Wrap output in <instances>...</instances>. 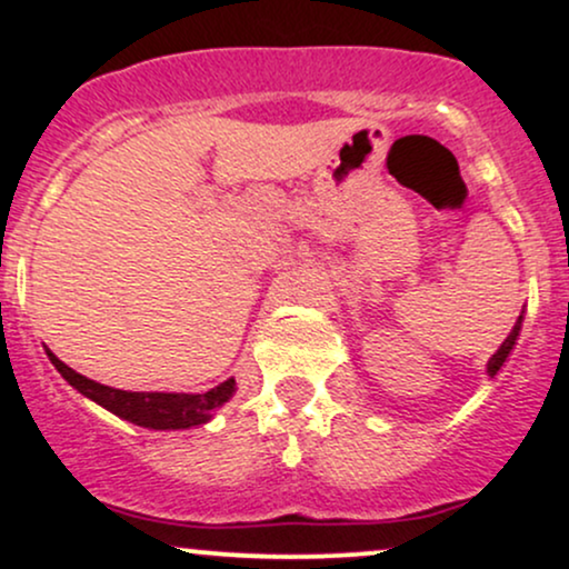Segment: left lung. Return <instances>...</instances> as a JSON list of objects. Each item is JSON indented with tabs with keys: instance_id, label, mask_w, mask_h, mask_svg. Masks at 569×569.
I'll list each match as a JSON object with an SVG mask.
<instances>
[{
	"instance_id": "obj_1",
	"label": "left lung",
	"mask_w": 569,
	"mask_h": 569,
	"mask_svg": "<svg viewBox=\"0 0 569 569\" xmlns=\"http://www.w3.org/2000/svg\"><path fill=\"white\" fill-rule=\"evenodd\" d=\"M519 331H521V316H519V321L513 323V329H511V335L506 337V342L500 345L498 348V352H495L492 358H489V363H487V375L489 377H495L500 371V367L502 363H506V358L511 356V350H513V345H516V339H519Z\"/></svg>"
}]
</instances>
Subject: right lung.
<instances>
[{
  "mask_svg": "<svg viewBox=\"0 0 569 569\" xmlns=\"http://www.w3.org/2000/svg\"><path fill=\"white\" fill-rule=\"evenodd\" d=\"M48 352L50 363L61 371V377L71 388L80 390L98 407L109 409L122 420L133 426L152 428V430H184L194 426H206L221 403H227L234 393V380H227L211 388L208 393H130V390H117L109 385L93 382L88 377L77 375L69 369L53 350Z\"/></svg>",
  "mask_w": 569,
  "mask_h": 569,
  "instance_id": "obj_1",
  "label": "right lung"
}]
</instances>
